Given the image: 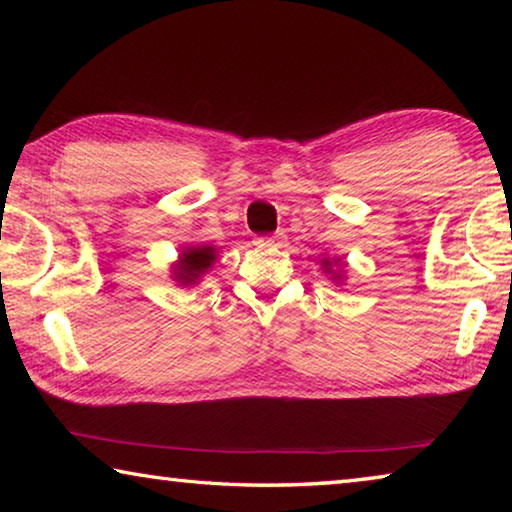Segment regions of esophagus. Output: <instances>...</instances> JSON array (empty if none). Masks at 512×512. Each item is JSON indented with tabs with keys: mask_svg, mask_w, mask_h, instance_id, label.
Listing matches in <instances>:
<instances>
[{
	"mask_svg": "<svg viewBox=\"0 0 512 512\" xmlns=\"http://www.w3.org/2000/svg\"><path fill=\"white\" fill-rule=\"evenodd\" d=\"M284 232H275V235H271V237H259L257 239V244H262V246H282L284 244Z\"/></svg>",
	"mask_w": 512,
	"mask_h": 512,
	"instance_id": "1",
	"label": "esophagus"
}]
</instances>
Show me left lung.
I'll list each match as a JSON object with an SVG mask.
<instances>
[{"label":"left lung","mask_w":512,"mask_h":512,"mask_svg":"<svg viewBox=\"0 0 512 512\" xmlns=\"http://www.w3.org/2000/svg\"><path fill=\"white\" fill-rule=\"evenodd\" d=\"M334 264H336V259H334ZM323 268H325V273H334V266L329 259H323ZM334 280H343V277L339 273H334Z\"/></svg>","instance_id":"obj_1"}]
</instances>
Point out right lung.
<instances>
[{
	"instance_id": "1",
	"label": "right lung",
	"mask_w": 512,
	"mask_h": 512,
	"mask_svg": "<svg viewBox=\"0 0 512 512\" xmlns=\"http://www.w3.org/2000/svg\"><path fill=\"white\" fill-rule=\"evenodd\" d=\"M216 259V248L214 246H187L183 253H180L178 262L173 264V280H176L180 287H189V284H196L201 280V275L207 273V268H212Z\"/></svg>"
}]
</instances>
